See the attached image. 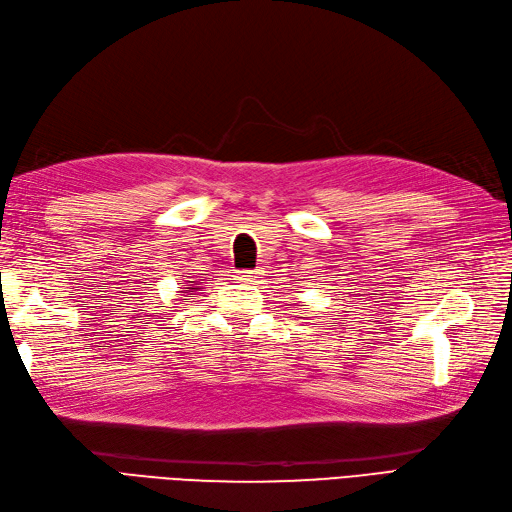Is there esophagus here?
Listing matches in <instances>:
<instances>
[{
	"label": "esophagus",
	"instance_id": "34e87169",
	"mask_svg": "<svg viewBox=\"0 0 512 512\" xmlns=\"http://www.w3.org/2000/svg\"><path fill=\"white\" fill-rule=\"evenodd\" d=\"M236 278L241 280V282H256L260 276H258V271L256 269H241L236 274Z\"/></svg>",
	"mask_w": 512,
	"mask_h": 512
}]
</instances>
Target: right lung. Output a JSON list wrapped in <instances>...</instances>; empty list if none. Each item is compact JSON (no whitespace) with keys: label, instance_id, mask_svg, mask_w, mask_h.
Wrapping results in <instances>:
<instances>
[{"label":"right lung","instance_id":"obj_1","mask_svg":"<svg viewBox=\"0 0 512 512\" xmlns=\"http://www.w3.org/2000/svg\"><path fill=\"white\" fill-rule=\"evenodd\" d=\"M188 289H190V287H188Z\"/></svg>","mask_w":512,"mask_h":512}]
</instances>
